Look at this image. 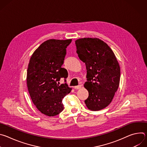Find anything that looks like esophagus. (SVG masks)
<instances>
[{
    "instance_id": "1",
    "label": "esophagus",
    "mask_w": 147,
    "mask_h": 147,
    "mask_svg": "<svg viewBox=\"0 0 147 147\" xmlns=\"http://www.w3.org/2000/svg\"><path fill=\"white\" fill-rule=\"evenodd\" d=\"M81 87H82V86L79 85V86H75L74 88V89H80Z\"/></svg>"
}]
</instances>
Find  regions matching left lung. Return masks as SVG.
Listing matches in <instances>:
<instances>
[{
  "label": "left lung",
  "instance_id": "1",
  "mask_svg": "<svg viewBox=\"0 0 147 147\" xmlns=\"http://www.w3.org/2000/svg\"><path fill=\"white\" fill-rule=\"evenodd\" d=\"M79 59L85 63L87 81L84 87L89 96L87 108L100 111L108 107L117 91L120 68L116 57L105 42L97 38H84L75 41Z\"/></svg>",
  "mask_w": 147,
  "mask_h": 147
}]
</instances>
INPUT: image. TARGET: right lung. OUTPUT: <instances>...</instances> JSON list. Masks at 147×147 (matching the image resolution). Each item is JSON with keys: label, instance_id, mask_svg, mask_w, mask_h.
I'll return each mask as SVG.
<instances>
[{"label": "right lung", "instance_id": "add662e5", "mask_svg": "<svg viewBox=\"0 0 147 147\" xmlns=\"http://www.w3.org/2000/svg\"><path fill=\"white\" fill-rule=\"evenodd\" d=\"M71 40L48 39L34 51L30 60L27 73L28 90L38 110L48 116L57 115L63 110L62 100L72 90L66 83L60 86L57 84L60 78L67 77L66 69L61 66L66 49Z\"/></svg>", "mask_w": 147, "mask_h": 147}]
</instances>
